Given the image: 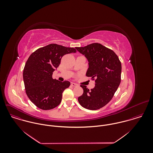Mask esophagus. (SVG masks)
<instances>
[{
	"label": "esophagus",
	"mask_w": 153,
	"mask_h": 153,
	"mask_svg": "<svg viewBox=\"0 0 153 153\" xmlns=\"http://www.w3.org/2000/svg\"><path fill=\"white\" fill-rule=\"evenodd\" d=\"M71 85L72 87H76L77 86V85L75 83H74V82H71Z\"/></svg>",
	"instance_id": "34e87169"
}]
</instances>
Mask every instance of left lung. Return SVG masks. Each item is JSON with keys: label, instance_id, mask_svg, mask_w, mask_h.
Listing matches in <instances>:
<instances>
[{"label": "left lung", "instance_id": "obj_1", "mask_svg": "<svg viewBox=\"0 0 153 153\" xmlns=\"http://www.w3.org/2000/svg\"><path fill=\"white\" fill-rule=\"evenodd\" d=\"M75 49L87 59L86 75L96 79L95 87L90 91L81 85L84 93L78 97V102L86 109H100L109 102L120 85L121 62L113 51L101 44L94 43Z\"/></svg>", "mask_w": 153, "mask_h": 153}]
</instances>
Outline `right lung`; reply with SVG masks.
Wrapping results in <instances>:
<instances>
[{"instance_id":"right-lung-1","label":"right lung","mask_w":153,"mask_h":153,"mask_svg":"<svg viewBox=\"0 0 153 153\" xmlns=\"http://www.w3.org/2000/svg\"><path fill=\"white\" fill-rule=\"evenodd\" d=\"M76 52L75 48L52 44L39 48L30 55L23 78L26 95L37 107L49 110L59 105L62 92L71 83L53 79L52 74L64 55Z\"/></svg>"}]
</instances>
